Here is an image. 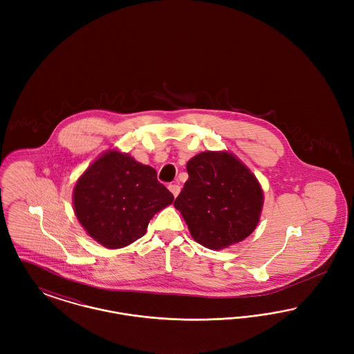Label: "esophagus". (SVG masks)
Returning <instances> with one entry per match:
<instances>
[{"label": "esophagus", "instance_id": "esophagus-1", "mask_svg": "<svg viewBox=\"0 0 354 354\" xmlns=\"http://www.w3.org/2000/svg\"><path fill=\"white\" fill-rule=\"evenodd\" d=\"M169 189L172 192V195L176 198L178 195H179V192H180V185H178V183H174V185H169Z\"/></svg>", "mask_w": 354, "mask_h": 354}]
</instances>
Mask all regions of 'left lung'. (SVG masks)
I'll return each instance as SVG.
<instances>
[{"label":"left lung","mask_w":354,"mask_h":354,"mask_svg":"<svg viewBox=\"0 0 354 354\" xmlns=\"http://www.w3.org/2000/svg\"><path fill=\"white\" fill-rule=\"evenodd\" d=\"M187 172L174 205L199 244L221 250L252 234L263 191L250 169L228 152L207 151L188 160Z\"/></svg>","instance_id":"left-lung-1"}]
</instances>
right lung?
I'll return each mask as SVG.
<instances>
[{"label": "right lung", "mask_w": 354, "mask_h": 354, "mask_svg": "<svg viewBox=\"0 0 354 354\" xmlns=\"http://www.w3.org/2000/svg\"><path fill=\"white\" fill-rule=\"evenodd\" d=\"M74 211L86 232L107 248L146 234L152 216L174 201L156 171L127 153L106 152L78 179Z\"/></svg>", "instance_id": "right-lung-1"}]
</instances>
